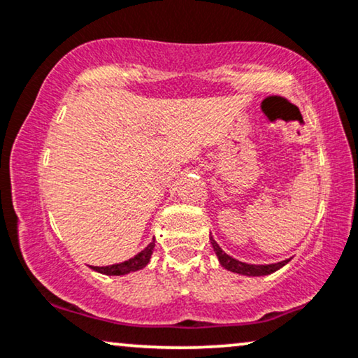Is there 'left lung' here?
Segmentation results:
<instances>
[{
  "mask_svg": "<svg viewBox=\"0 0 358 358\" xmlns=\"http://www.w3.org/2000/svg\"><path fill=\"white\" fill-rule=\"evenodd\" d=\"M210 243L213 247V252H215L217 257H219V262H220L222 266H224L225 270H229V271L238 273V275H245V276L271 275V273L278 271L280 268H282L287 262H289V259H285V262L273 263V264H248V263L238 262V259L231 258L230 255H227L224 250L219 247V243H217V241L212 238V236H210Z\"/></svg>",
  "mask_w": 358,
  "mask_h": 358,
  "instance_id": "1",
  "label": "left lung"
}]
</instances>
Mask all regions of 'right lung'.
<instances>
[{
	"instance_id": "add662e5",
	"label": "right lung",
	"mask_w": 358,
	"mask_h": 358,
	"mask_svg": "<svg viewBox=\"0 0 358 358\" xmlns=\"http://www.w3.org/2000/svg\"><path fill=\"white\" fill-rule=\"evenodd\" d=\"M152 250H155V238L148 247L139 252L138 255H134L133 258H129L128 262L118 263V264H111V266H92V270L101 273V275H108V276H122V275H128L131 271H138L141 268H145L148 263H150V258L152 255Z\"/></svg>"
}]
</instances>
